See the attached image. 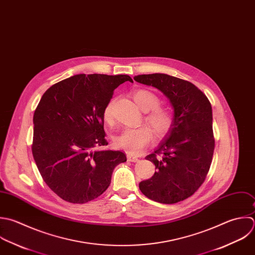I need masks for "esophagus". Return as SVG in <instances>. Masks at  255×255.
<instances>
[{"label": "esophagus", "mask_w": 255, "mask_h": 255, "mask_svg": "<svg viewBox=\"0 0 255 255\" xmlns=\"http://www.w3.org/2000/svg\"><path fill=\"white\" fill-rule=\"evenodd\" d=\"M127 160L130 161V162H137L138 161V158L136 156H133L131 154H127Z\"/></svg>", "instance_id": "esophagus-1"}]
</instances>
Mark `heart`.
I'll return each mask as SVG.
<instances>
[{
  "mask_svg": "<svg viewBox=\"0 0 255 255\" xmlns=\"http://www.w3.org/2000/svg\"><path fill=\"white\" fill-rule=\"evenodd\" d=\"M132 97L136 105L144 112L145 122L154 133L159 136H165L168 134L173 126L174 119L172 113L165 107L160 106L159 97L146 89H138L132 93ZM104 120L107 123L113 121V102H109L103 112ZM153 140V134L147 127L125 129L118 134L114 143L118 148L126 150L129 154L138 155L146 146H148Z\"/></svg>",
  "mask_w": 255,
  "mask_h": 255,
  "instance_id": "1",
  "label": "heart"
}]
</instances>
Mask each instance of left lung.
<instances>
[{"label": "left lung", "instance_id": "8db88e82", "mask_svg": "<svg viewBox=\"0 0 255 255\" xmlns=\"http://www.w3.org/2000/svg\"><path fill=\"white\" fill-rule=\"evenodd\" d=\"M134 79L159 89L174 109V123L153 154L154 176L139 184L141 192L161 204H176L205 182L214 150L213 110L208 97L193 83L164 73L141 74Z\"/></svg>", "mask_w": 255, "mask_h": 255}]
</instances>
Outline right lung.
<instances>
[{
  "instance_id": "1",
  "label": "right lung",
  "mask_w": 255,
  "mask_h": 255,
  "mask_svg": "<svg viewBox=\"0 0 255 255\" xmlns=\"http://www.w3.org/2000/svg\"><path fill=\"white\" fill-rule=\"evenodd\" d=\"M126 74H77L50 86L33 114L31 151L49 189L63 201L84 204L102 195L114 168L126 162L108 145L103 112Z\"/></svg>"
}]
</instances>
